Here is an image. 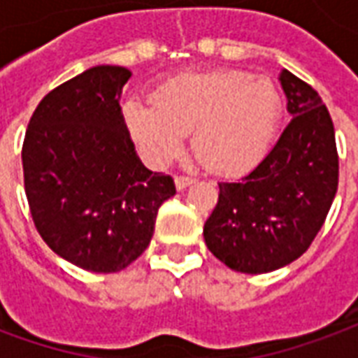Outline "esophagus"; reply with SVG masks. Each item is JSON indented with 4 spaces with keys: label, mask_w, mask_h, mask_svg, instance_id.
Masks as SVG:
<instances>
[{
    "label": "esophagus",
    "mask_w": 358,
    "mask_h": 358,
    "mask_svg": "<svg viewBox=\"0 0 358 358\" xmlns=\"http://www.w3.org/2000/svg\"><path fill=\"white\" fill-rule=\"evenodd\" d=\"M194 182V177H190V176H176V187L179 190L182 189H187L189 185H192Z\"/></svg>",
    "instance_id": "obj_1"
}]
</instances>
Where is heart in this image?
<instances>
[{
    "label": "heart",
    "mask_w": 358,
    "mask_h": 358,
    "mask_svg": "<svg viewBox=\"0 0 358 358\" xmlns=\"http://www.w3.org/2000/svg\"><path fill=\"white\" fill-rule=\"evenodd\" d=\"M122 114L141 152L156 166L176 160L192 133V150L208 168L244 173L273 147L284 101L267 78L215 70L164 83L152 103L131 96Z\"/></svg>",
    "instance_id": "1"
}]
</instances>
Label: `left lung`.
Masks as SVG:
<instances>
[{
  "label": "left lung",
  "mask_w": 358,
  "mask_h": 358,
  "mask_svg": "<svg viewBox=\"0 0 358 358\" xmlns=\"http://www.w3.org/2000/svg\"><path fill=\"white\" fill-rule=\"evenodd\" d=\"M289 124L248 176L219 182L206 246L227 267L262 275L311 246L338 190V150L328 108L311 85L282 70Z\"/></svg>",
  "instance_id": "1"
}]
</instances>
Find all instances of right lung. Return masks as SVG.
Here are the masks:
<instances>
[{
	"label": "right lung",
	"instance_id": "add662e5",
	"mask_svg": "<svg viewBox=\"0 0 358 358\" xmlns=\"http://www.w3.org/2000/svg\"><path fill=\"white\" fill-rule=\"evenodd\" d=\"M131 78L99 64L47 93L22 145L34 225L62 259L91 273H118L150 244L160 208L176 194L135 152L120 96Z\"/></svg>",
	"mask_w": 358,
	"mask_h": 358
}]
</instances>
